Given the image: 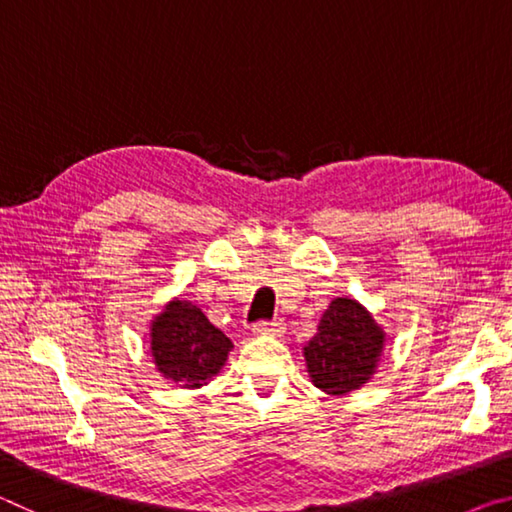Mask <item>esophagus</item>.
<instances>
[{"label":"esophagus","mask_w":512,"mask_h":512,"mask_svg":"<svg viewBox=\"0 0 512 512\" xmlns=\"http://www.w3.org/2000/svg\"><path fill=\"white\" fill-rule=\"evenodd\" d=\"M284 320H280V318H275V320H259V323H255V327H253V332L255 334H268V336H280V334H284Z\"/></svg>","instance_id":"obj_1"}]
</instances>
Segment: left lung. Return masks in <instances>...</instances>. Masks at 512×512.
<instances>
[{"instance_id":"obj_1","label":"left lung","mask_w":512,"mask_h":512,"mask_svg":"<svg viewBox=\"0 0 512 512\" xmlns=\"http://www.w3.org/2000/svg\"><path fill=\"white\" fill-rule=\"evenodd\" d=\"M384 348V332L359 302L336 298L320 318L305 348L309 375L329 395H343L366 384Z\"/></svg>"}]
</instances>
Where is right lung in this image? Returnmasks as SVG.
I'll list each match as a JSON object with an SVG mask.
<instances>
[{"label": "right lung", "mask_w": 512, "mask_h": 512, "mask_svg": "<svg viewBox=\"0 0 512 512\" xmlns=\"http://www.w3.org/2000/svg\"><path fill=\"white\" fill-rule=\"evenodd\" d=\"M232 341L192 302L173 300L153 320L151 352L164 377L183 388H198L228 359Z\"/></svg>", "instance_id": "right-lung-1"}]
</instances>
